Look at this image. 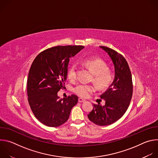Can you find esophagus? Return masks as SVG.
<instances>
[{
	"label": "esophagus",
	"instance_id": "obj_1",
	"mask_svg": "<svg viewBox=\"0 0 158 158\" xmlns=\"http://www.w3.org/2000/svg\"><path fill=\"white\" fill-rule=\"evenodd\" d=\"M78 101H79V102H84L85 101L82 98H79Z\"/></svg>",
	"mask_w": 158,
	"mask_h": 158
}]
</instances>
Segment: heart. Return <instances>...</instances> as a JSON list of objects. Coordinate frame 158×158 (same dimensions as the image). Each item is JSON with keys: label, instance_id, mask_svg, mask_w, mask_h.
I'll return each mask as SVG.
<instances>
[{"label": "heart", "instance_id": "obj_1", "mask_svg": "<svg viewBox=\"0 0 158 158\" xmlns=\"http://www.w3.org/2000/svg\"><path fill=\"white\" fill-rule=\"evenodd\" d=\"M83 65L94 74V81L100 88L107 87L112 81V74L107 69L106 63L101 59L93 58L82 62ZM67 77L70 81H74L77 77V69L75 65H72L67 71ZM96 87L92 84L81 83L74 89V93L79 96L87 98L95 92Z\"/></svg>", "mask_w": 158, "mask_h": 158}]
</instances>
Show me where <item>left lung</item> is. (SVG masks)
Masks as SVG:
<instances>
[{
  "instance_id": "left-lung-1",
  "label": "left lung",
  "mask_w": 158,
  "mask_h": 158,
  "mask_svg": "<svg viewBox=\"0 0 158 158\" xmlns=\"http://www.w3.org/2000/svg\"><path fill=\"white\" fill-rule=\"evenodd\" d=\"M110 57L114 66V79L101 98L105 105L93 104L87 115L89 119L99 126H107L119 119L127 110L132 96V76L125 58L109 48L99 46Z\"/></svg>"
}]
</instances>
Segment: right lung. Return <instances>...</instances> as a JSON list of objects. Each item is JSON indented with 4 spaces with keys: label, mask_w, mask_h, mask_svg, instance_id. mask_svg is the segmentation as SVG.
<instances>
[{
    "label": "right lung",
    "mask_w": 158,
    "mask_h": 158,
    "mask_svg": "<svg viewBox=\"0 0 158 158\" xmlns=\"http://www.w3.org/2000/svg\"><path fill=\"white\" fill-rule=\"evenodd\" d=\"M82 46H56L40 52L33 61L27 79V96L35 118L49 127H58L69 119L78 97L61 99L57 93L64 87L70 58L84 49Z\"/></svg>",
    "instance_id": "obj_1"
}]
</instances>
